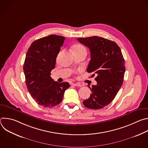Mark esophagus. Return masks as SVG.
Returning a JSON list of instances; mask_svg holds the SVG:
<instances>
[{
    "mask_svg": "<svg viewBox=\"0 0 148 148\" xmlns=\"http://www.w3.org/2000/svg\"><path fill=\"white\" fill-rule=\"evenodd\" d=\"M73 86H74L81 87V84H79V83H74V84H73Z\"/></svg>",
    "mask_w": 148,
    "mask_h": 148,
    "instance_id": "obj_1",
    "label": "esophagus"
}]
</instances>
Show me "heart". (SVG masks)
<instances>
[{
	"label": "heart",
	"instance_id": "1",
	"mask_svg": "<svg viewBox=\"0 0 148 148\" xmlns=\"http://www.w3.org/2000/svg\"><path fill=\"white\" fill-rule=\"evenodd\" d=\"M81 51L87 52L86 47H84L83 45H80V44H77V45H75L73 47V53H78V52H81Z\"/></svg>",
	"mask_w": 148,
	"mask_h": 148
}]
</instances>
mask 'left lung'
<instances>
[{
    "label": "left lung",
    "instance_id": "left-lung-1",
    "mask_svg": "<svg viewBox=\"0 0 148 148\" xmlns=\"http://www.w3.org/2000/svg\"><path fill=\"white\" fill-rule=\"evenodd\" d=\"M77 40L90 49L91 60L87 71L97 75V82L92 88L88 86L92 93L83 104L90 109H101L112 101L122 85L125 60L121 49L113 41L98 36Z\"/></svg>",
    "mask_w": 148,
    "mask_h": 148
}]
</instances>
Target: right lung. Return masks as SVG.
Returning a JSON list of instances; mask_svg holds the SVG:
<instances>
[{"label": "right lung", "mask_w": 148, "mask_h": 148, "mask_svg": "<svg viewBox=\"0 0 148 148\" xmlns=\"http://www.w3.org/2000/svg\"><path fill=\"white\" fill-rule=\"evenodd\" d=\"M65 37L49 35L34 41L26 53L23 65L26 85L32 97L41 106L52 108L62 101L67 82L54 81L51 71Z\"/></svg>", "instance_id": "obj_1"}]
</instances>
